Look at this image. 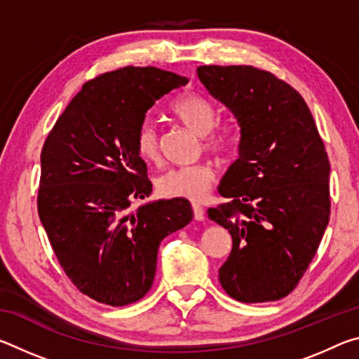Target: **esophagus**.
<instances>
[{"label":"esophagus","mask_w":359,"mask_h":359,"mask_svg":"<svg viewBox=\"0 0 359 359\" xmlns=\"http://www.w3.org/2000/svg\"><path fill=\"white\" fill-rule=\"evenodd\" d=\"M193 215H194V220L203 222L204 218H205V212H204V209H203V205L193 203Z\"/></svg>","instance_id":"esophagus-1"}]
</instances>
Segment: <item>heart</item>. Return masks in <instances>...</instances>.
<instances>
[{
    "label": "heart",
    "mask_w": 359,
    "mask_h": 359,
    "mask_svg": "<svg viewBox=\"0 0 359 359\" xmlns=\"http://www.w3.org/2000/svg\"><path fill=\"white\" fill-rule=\"evenodd\" d=\"M169 112L182 121L188 130L204 137V149L210 154L226 156L236 147V131L233 126L217 125V109L205 96L187 92L177 96ZM136 154L147 163L160 160V142L154 126L142 121L135 133ZM215 180V171L210 163H198L193 166L175 168L156 180V191L163 198H184L198 201L210 190Z\"/></svg>",
    "instance_id": "1"
}]
</instances>
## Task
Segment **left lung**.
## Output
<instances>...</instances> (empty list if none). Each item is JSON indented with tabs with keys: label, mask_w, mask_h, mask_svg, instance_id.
I'll return each mask as SVG.
<instances>
[{
	"label": "left lung",
	"mask_w": 359,
	"mask_h": 359,
	"mask_svg": "<svg viewBox=\"0 0 359 359\" xmlns=\"http://www.w3.org/2000/svg\"><path fill=\"white\" fill-rule=\"evenodd\" d=\"M199 81L241 126L239 158L208 210L233 250L218 271L241 302L278 301L306 274L330 222V160L299 92L253 66H199Z\"/></svg>",
	"instance_id": "obj_1"
}]
</instances>
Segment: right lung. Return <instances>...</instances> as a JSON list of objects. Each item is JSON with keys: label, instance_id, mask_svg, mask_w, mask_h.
<instances>
[{"label": "right lung", "instance_id": "right-lung-1", "mask_svg": "<svg viewBox=\"0 0 359 359\" xmlns=\"http://www.w3.org/2000/svg\"><path fill=\"white\" fill-rule=\"evenodd\" d=\"M187 79L147 66L85 82L41 151L38 214L65 274L82 294L112 307L147 294L158 247L191 222L184 198L147 203V165L135 133L156 100Z\"/></svg>", "mask_w": 359, "mask_h": 359}]
</instances>
